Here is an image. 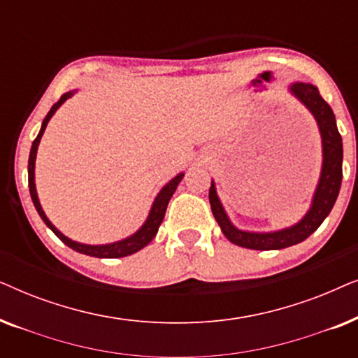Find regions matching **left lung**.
Segmentation results:
<instances>
[{
	"label": "left lung",
	"mask_w": 358,
	"mask_h": 358,
	"mask_svg": "<svg viewBox=\"0 0 358 358\" xmlns=\"http://www.w3.org/2000/svg\"><path fill=\"white\" fill-rule=\"evenodd\" d=\"M288 91L311 112L317 124V129H320L322 146L320 180H317L315 194H313L310 208L303 215L300 222L292 224V227L275 229V231H248V229H239L238 227H234L223 207L222 200L218 197L215 180H212L208 199L213 217L220 224V228H222L224 236L236 246L256 249V251H273V249H283L305 241L310 234L320 228V224L331 213L337 195H339L344 151H342V138L339 130H337L334 112H332L329 104L322 99L317 87L311 83H292L288 86Z\"/></svg>",
	"instance_id": "1"
}]
</instances>
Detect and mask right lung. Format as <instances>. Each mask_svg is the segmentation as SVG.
Masks as SVG:
<instances>
[{
    "instance_id": "obj_1",
    "label": "right lung",
    "mask_w": 358,
    "mask_h": 358,
    "mask_svg": "<svg viewBox=\"0 0 358 358\" xmlns=\"http://www.w3.org/2000/svg\"><path fill=\"white\" fill-rule=\"evenodd\" d=\"M76 91L78 90L65 92V94L60 97V101L55 102V104L52 106V109L48 110V114L45 115V119H43V122H42L41 131H38L37 138L32 141V148H31V155H29V166H27L29 192H31L34 207H36L37 213L41 215L43 223H45L47 227L57 234V238H60L68 248H71L73 251L86 254V256H91V257H99V259H117V257L130 256V254H135L136 251H140V249L148 246V244L151 243V239L156 236L159 224L163 223V218H164L166 208H168L169 200H171V197H173V194L176 192V189H178L180 180H182L184 173H179L178 176H176V178L171 179L168 184L163 185V189L159 190L158 195H156L155 200H153V205H151L150 213H148V217H146L145 223L141 224V227L136 229L134 234H130V236L120 239V241L107 243V244H85V243L73 241L71 238L65 236V234H63L60 229H58L55 224H53L50 220L47 218V215H45V212H43V208L41 205V200H38L37 189H36V158H37L38 143H41L43 131H45V129H47V124L50 122L53 114H55V112L60 109V106L63 104V102H65L66 99H70L71 96H75Z\"/></svg>"
}]
</instances>
